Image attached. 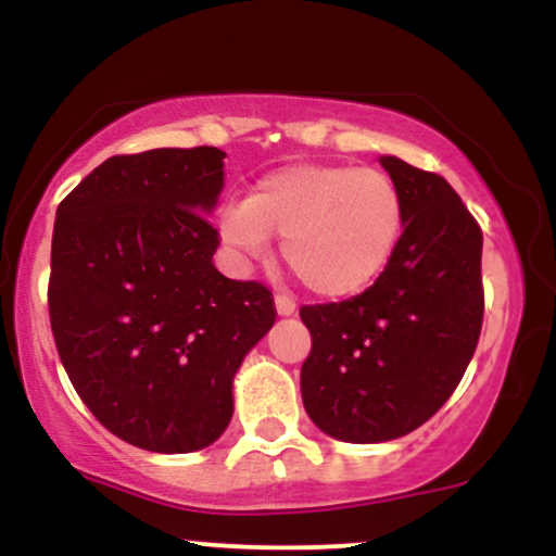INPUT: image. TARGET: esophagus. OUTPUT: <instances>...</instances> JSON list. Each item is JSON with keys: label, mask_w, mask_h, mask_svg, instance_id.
I'll use <instances>...</instances> for the list:
<instances>
[{"label": "esophagus", "mask_w": 556, "mask_h": 556, "mask_svg": "<svg viewBox=\"0 0 556 556\" xmlns=\"http://www.w3.org/2000/svg\"><path fill=\"white\" fill-rule=\"evenodd\" d=\"M274 308H277L279 316H292V314H295V303H292V300L285 298V295L274 298Z\"/></svg>", "instance_id": "34e87169"}]
</instances>
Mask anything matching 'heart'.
Listing matches in <instances>:
<instances>
[{
    "mask_svg": "<svg viewBox=\"0 0 556 556\" xmlns=\"http://www.w3.org/2000/svg\"><path fill=\"white\" fill-rule=\"evenodd\" d=\"M402 227L405 203L387 172L324 162L269 172L219 214L229 248L261 258L277 235L292 277L329 300L368 290L392 264Z\"/></svg>",
    "mask_w": 556,
    "mask_h": 556,
    "instance_id": "obj_1",
    "label": "heart"
}]
</instances>
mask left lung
<instances>
[{
    "label": "left lung",
    "instance_id": "1",
    "mask_svg": "<svg viewBox=\"0 0 556 556\" xmlns=\"http://www.w3.org/2000/svg\"><path fill=\"white\" fill-rule=\"evenodd\" d=\"M405 227L392 264L361 295L303 305L305 413L329 437L379 444L424 426L460 384L483 321L481 227L444 177L381 156Z\"/></svg>",
    "mask_w": 556,
    "mask_h": 556
}]
</instances>
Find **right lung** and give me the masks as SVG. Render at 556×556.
<instances>
[{"mask_svg":"<svg viewBox=\"0 0 556 556\" xmlns=\"http://www.w3.org/2000/svg\"><path fill=\"white\" fill-rule=\"evenodd\" d=\"M225 156L214 146L112 156L56 208L49 316L62 366L114 437L162 455L225 433L235 374L277 318L264 285L212 261L206 216Z\"/></svg>","mask_w":556,"mask_h":556,"instance_id":"add662e5","label":"right lung"}]
</instances>
